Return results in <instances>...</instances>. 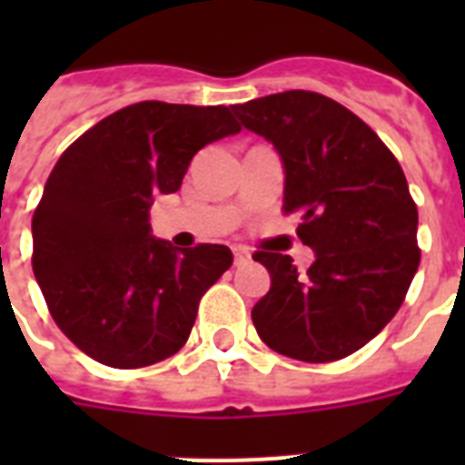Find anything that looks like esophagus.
<instances>
[{
	"mask_svg": "<svg viewBox=\"0 0 465 465\" xmlns=\"http://www.w3.org/2000/svg\"><path fill=\"white\" fill-rule=\"evenodd\" d=\"M251 261H253V255L248 248H233V265H246Z\"/></svg>",
	"mask_w": 465,
	"mask_h": 465,
	"instance_id": "esophagus-1",
	"label": "esophagus"
}]
</instances>
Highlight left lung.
Returning a JSON list of instances; mask_svg holds the SVG:
<instances>
[{
	"instance_id": "1",
	"label": "left lung",
	"mask_w": 465,
	"mask_h": 465,
	"mask_svg": "<svg viewBox=\"0 0 465 465\" xmlns=\"http://www.w3.org/2000/svg\"><path fill=\"white\" fill-rule=\"evenodd\" d=\"M233 113L280 154L282 207L302 217L299 239L313 251L304 275L290 255H253L272 280L251 311L255 331L292 360H342L396 316L418 272V207L403 168L367 123L313 91Z\"/></svg>"
}]
</instances>
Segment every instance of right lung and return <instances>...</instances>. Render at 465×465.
Returning <instances> with one entry per match:
<instances>
[{
  "label": "right lung",
  "mask_w": 465,
  "mask_h": 465,
  "mask_svg": "<svg viewBox=\"0 0 465 465\" xmlns=\"http://www.w3.org/2000/svg\"><path fill=\"white\" fill-rule=\"evenodd\" d=\"M236 133L224 105L142 101L101 120L54 163L33 214V275L82 352L137 369L185 345L200 299L233 255L219 243L178 251L156 239L149 207L181 188L200 149Z\"/></svg>",
  "instance_id": "1"
}]
</instances>
